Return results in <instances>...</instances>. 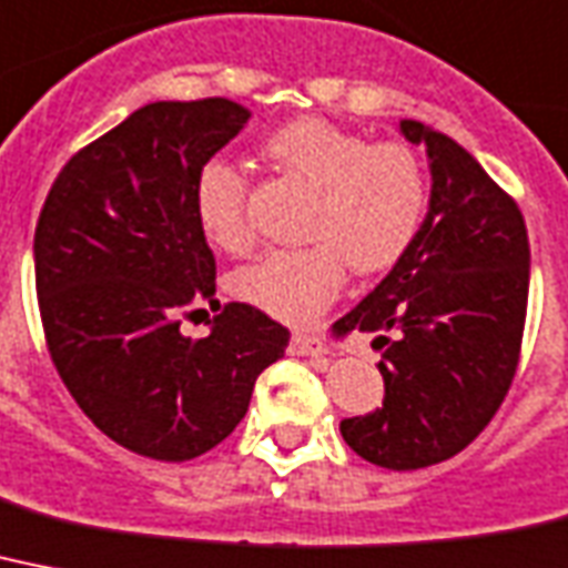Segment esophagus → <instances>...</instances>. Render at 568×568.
Instances as JSON below:
<instances>
[{
	"mask_svg": "<svg viewBox=\"0 0 568 568\" xmlns=\"http://www.w3.org/2000/svg\"><path fill=\"white\" fill-rule=\"evenodd\" d=\"M288 353L294 356H324L329 353L326 341L321 335H308V332H294L292 344H288Z\"/></svg>",
	"mask_w": 568,
	"mask_h": 568,
	"instance_id": "obj_1",
	"label": "esophagus"
}]
</instances>
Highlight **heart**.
<instances>
[{
	"mask_svg": "<svg viewBox=\"0 0 568 568\" xmlns=\"http://www.w3.org/2000/svg\"><path fill=\"white\" fill-rule=\"evenodd\" d=\"M262 154L300 186L312 189L297 251H271L230 276V292L285 324L315 321L341 294L347 268L358 276L388 271L417 236L426 212L423 160L403 142H371L324 119H294L262 142ZM195 219L206 242L244 253L247 174L212 156L195 174Z\"/></svg>",
	"mask_w": 568,
	"mask_h": 568,
	"instance_id": "b5f03b06",
	"label": "heart"
}]
</instances>
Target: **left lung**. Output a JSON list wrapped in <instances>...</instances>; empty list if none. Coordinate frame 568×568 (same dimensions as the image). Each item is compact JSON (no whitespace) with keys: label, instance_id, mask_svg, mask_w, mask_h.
Returning a JSON list of instances; mask_svg holds the SVG:
<instances>
[{"label":"left lung","instance_id":"left-lung-1","mask_svg":"<svg viewBox=\"0 0 568 568\" xmlns=\"http://www.w3.org/2000/svg\"><path fill=\"white\" fill-rule=\"evenodd\" d=\"M426 145L432 197L408 251L341 317L382 349V408L341 419L364 460L419 469L458 455L499 412L523 347L531 247L514 197L446 133L403 119Z\"/></svg>","mask_w":568,"mask_h":568}]
</instances>
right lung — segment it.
I'll return each mask as SVG.
<instances>
[{
    "mask_svg": "<svg viewBox=\"0 0 568 568\" xmlns=\"http://www.w3.org/2000/svg\"><path fill=\"white\" fill-rule=\"evenodd\" d=\"M247 119L230 99L145 104L60 169L37 221V300L60 379L110 440L145 458L219 446L288 347V329L247 303L221 308L206 338L178 321L219 303L192 189Z\"/></svg>",
    "mask_w": 568,
    "mask_h": 568,
    "instance_id": "add662e5",
    "label": "right lung"
}]
</instances>
